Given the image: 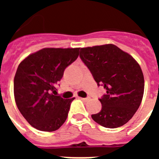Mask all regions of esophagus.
<instances>
[{
  "label": "esophagus",
  "instance_id": "34e87169",
  "mask_svg": "<svg viewBox=\"0 0 159 159\" xmlns=\"http://www.w3.org/2000/svg\"><path fill=\"white\" fill-rule=\"evenodd\" d=\"M80 99L81 100L87 102V101H88L90 99V97H87V98H81V97H80Z\"/></svg>",
  "mask_w": 159,
  "mask_h": 159
}]
</instances>
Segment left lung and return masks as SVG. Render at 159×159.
Instances as JSON below:
<instances>
[{"instance_id":"obj_1","label":"left lung","mask_w":159,"mask_h":159,"mask_svg":"<svg viewBox=\"0 0 159 159\" xmlns=\"http://www.w3.org/2000/svg\"><path fill=\"white\" fill-rule=\"evenodd\" d=\"M80 57L97 85L107 90L99 99L102 109L92 115L94 121L107 128L127 123L143 99L144 77L139 64L114 44L83 48Z\"/></svg>"}]
</instances>
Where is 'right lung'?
I'll list each match as a JSON object with an SVG mask.
<instances>
[{
	"instance_id": "obj_1",
	"label": "right lung",
	"mask_w": 159,
	"mask_h": 159,
	"mask_svg": "<svg viewBox=\"0 0 159 159\" xmlns=\"http://www.w3.org/2000/svg\"><path fill=\"white\" fill-rule=\"evenodd\" d=\"M80 48H43L19 64L14 77L16 106L28 123L42 131H54L67 119L72 99L57 95L56 85L79 57Z\"/></svg>"
}]
</instances>
